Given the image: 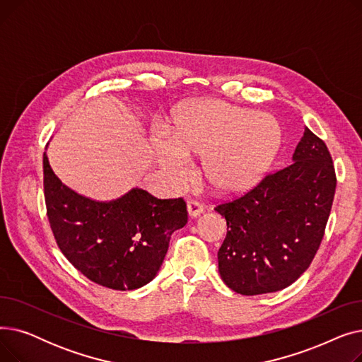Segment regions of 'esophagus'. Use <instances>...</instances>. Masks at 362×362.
I'll return each mask as SVG.
<instances>
[{"label": "esophagus", "mask_w": 362, "mask_h": 362, "mask_svg": "<svg viewBox=\"0 0 362 362\" xmlns=\"http://www.w3.org/2000/svg\"><path fill=\"white\" fill-rule=\"evenodd\" d=\"M204 211V204L197 199H189L187 201V213L191 217H197Z\"/></svg>", "instance_id": "obj_1"}]
</instances>
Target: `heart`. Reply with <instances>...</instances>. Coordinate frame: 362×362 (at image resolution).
Instances as JSON below:
<instances>
[{
  "label": "heart",
  "instance_id": "obj_1",
  "mask_svg": "<svg viewBox=\"0 0 362 362\" xmlns=\"http://www.w3.org/2000/svg\"><path fill=\"white\" fill-rule=\"evenodd\" d=\"M280 124L267 112H254L224 101H204L185 110L173 133L156 138L163 167L175 176L187 173V156L204 158V175L221 192L242 191L267 168L280 144Z\"/></svg>",
  "mask_w": 362,
  "mask_h": 362
}]
</instances>
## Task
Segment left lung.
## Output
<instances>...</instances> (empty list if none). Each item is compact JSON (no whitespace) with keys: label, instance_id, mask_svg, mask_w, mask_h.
Returning <instances> with one entry per match:
<instances>
[{"label":"left lung","instance_id":"obj_1","mask_svg":"<svg viewBox=\"0 0 362 362\" xmlns=\"http://www.w3.org/2000/svg\"><path fill=\"white\" fill-rule=\"evenodd\" d=\"M292 160L250 192L214 208L227 223L218 272L236 293L288 288L320 248L336 191L333 160L325 141L308 127Z\"/></svg>","mask_w":362,"mask_h":362}]
</instances>
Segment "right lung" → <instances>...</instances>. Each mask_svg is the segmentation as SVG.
<instances>
[{
    "label": "right lung",
    "mask_w": 362,
    "mask_h": 362,
    "mask_svg": "<svg viewBox=\"0 0 362 362\" xmlns=\"http://www.w3.org/2000/svg\"><path fill=\"white\" fill-rule=\"evenodd\" d=\"M47 216L64 257L93 283L133 291L154 279L170 238L187 223L183 198L158 199L144 189L100 202L74 192L44 154Z\"/></svg>",
    "instance_id": "add662e5"
}]
</instances>
